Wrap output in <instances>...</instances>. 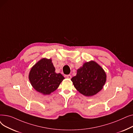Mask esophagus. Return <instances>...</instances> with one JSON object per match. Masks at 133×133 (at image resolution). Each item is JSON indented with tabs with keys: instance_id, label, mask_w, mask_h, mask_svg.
<instances>
[{
	"instance_id": "esophagus-1",
	"label": "esophagus",
	"mask_w": 133,
	"mask_h": 133,
	"mask_svg": "<svg viewBox=\"0 0 133 133\" xmlns=\"http://www.w3.org/2000/svg\"><path fill=\"white\" fill-rule=\"evenodd\" d=\"M66 78H68V79H71L72 78V76L71 75H66Z\"/></svg>"
}]
</instances>
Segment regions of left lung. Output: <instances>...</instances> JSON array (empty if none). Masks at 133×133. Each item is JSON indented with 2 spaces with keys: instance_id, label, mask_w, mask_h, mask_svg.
I'll return each mask as SVG.
<instances>
[{
  "instance_id": "left-lung-1",
  "label": "left lung",
  "mask_w": 133,
  "mask_h": 133,
  "mask_svg": "<svg viewBox=\"0 0 133 133\" xmlns=\"http://www.w3.org/2000/svg\"><path fill=\"white\" fill-rule=\"evenodd\" d=\"M107 79L104 69L97 62L91 60L85 62L71 79L74 87L86 96H92L103 88Z\"/></svg>"
}]
</instances>
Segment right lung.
Masks as SVG:
<instances>
[{
	"label": "right lung",
	"mask_w": 133,
	"mask_h": 133,
	"mask_svg": "<svg viewBox=\"0 0 133 133\" xmlns=\"http://www.w3.org/2000/svg\"><path fill=\"white\" fill-rule=\"evenodd\" d=\"M51 59L43 58L31 69L29 78L33 88L43 95H49L57 89L65 79L55 72Z\"/></svg>",
	"instance_id": "1"
}]
</instances>
